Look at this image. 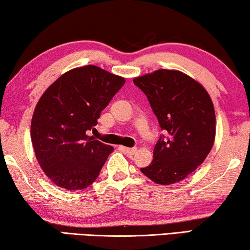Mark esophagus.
Wrapping results in <instances>:
<instances>
[{
    "mask_svg": "<svg viewBox=\"0 0 250 250\" xmlns=\"http://www.w3.org/2000/svg\"><path fill=\"white\" fill-rule=\"evenodd\" d=\"M122 149L124 150V153L127 154L128 156H133V155L137 153L136 147H133V148H130V147H122Z\"/></svg>",
    "mask_w": 250,
    "mask_h": 250,
    "instance_id": "obj_1",
    "label": "esophagus"
}]
</instances>
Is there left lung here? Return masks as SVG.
Segmentation results:
<instances>
[{
	"label": "left lung",
	"instance_id": "8db88e82",
	"mask_svg": "<svg viewBox=\"0 0 250 250\" xmlns=\"http://www.w3.org/2000/svg\"><path fill=\"white\" fill-rule=\"evenodd\" d=\"M145 93L161 128L154 158L142 173L159 185L185 179L205 161L216 135V116L209 94L193 77L177 69H157L133 80Z\"/></svg>",
	"mask_w": 250,
	"mask_h": 250
}]
</instances>
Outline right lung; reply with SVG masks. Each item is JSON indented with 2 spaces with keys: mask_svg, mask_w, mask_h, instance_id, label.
Masks as SVG:
<instances>
[{
  "mask_svg": "<svg viewBox=\"0 0 250 250\" xmlns=\"http://www.w3.org/2000/svg\"><path fill=\"white\" fill-rule=\"evenodd\" d=\"M125 79L86 65L61 75L35 106L31 140L45 175L67 190L88 187L114 148L87 135Z\"/></svg>",
  "mask_w": 250,
  "mask_h": 250,
  "instance_id": "1",
  "label": "right lung"
}]
</instances>
